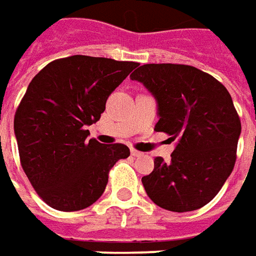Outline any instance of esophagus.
Instances as JSON below:
<instances>
[{
  "mask_svg": "<svg viewBox=\"0 0 256 256\" xmlns=\"http://www.w3.org/2000/svg\"><path fill=\"white\" fill-rule=\"evenodd\" d=\"M130 153H132V156H134V157H140V156H143L142 152H137V150H134V148H132V150H130Z\"/></svg>",
  "mask_w": 256,
  "mask_h": 256,
  "instance_id": "1",
  "label": "esophagus"
}]
</instances>
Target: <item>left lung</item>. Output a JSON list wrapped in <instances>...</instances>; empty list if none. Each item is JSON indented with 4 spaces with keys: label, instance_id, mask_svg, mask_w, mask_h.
<instances>
[{
    "label": "left lung",
    "instance_id": "8db88e82",
    "mask_svg": "<svg viewBox=\"0 0 256 256\" xmlns=\"http://www.w3.org/2000/svg\"><path fill=\"white\" fill-rule=\"evenodd\" d=\"M157 102L154 130L177 138L172 160L154 158L142 178L156 206L187 212L204 207L232 172L241 122L232 98L214 76L197 68L147 64L130 75Z\"/></svg>",
    "mask_w": 256,
    "mask_h": 256
}]
</instances>
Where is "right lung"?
Instances as JSON below:
<instances>
[{"instance_id":"1","label":"right lung","mask_w":256,"mask_h":256,"mask_svg":"<svg viewBox=\"0 0 256 256\" xmlns=\"http://www.w3.org/2000/svg\"><path fill=\"white\" fill-rule=\"evenodd\" d=\"M137 65L74 55L48 64L28 84L14 132L24 172L49 207L92 206L106 188L109 170L130 156L128 146L88 138L86 126L100 119L109 94Z\"/></svg>"}]
</instances>
